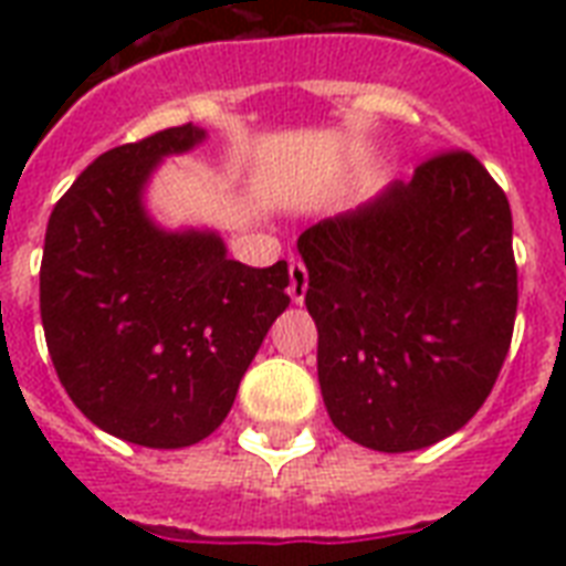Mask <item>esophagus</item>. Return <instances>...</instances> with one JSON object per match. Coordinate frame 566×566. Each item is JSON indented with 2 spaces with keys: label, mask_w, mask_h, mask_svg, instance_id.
<instances>
[{
  "label": "esophagus",
  "mask_w": 566,
  "mask_h": 566,
  "mask_svg": "<svg viewBox=\"0 0 566 566\" xmlns=\"http://www.w3.org/2000/svg\"><path fill=\"white\" fill-rule=\"evenodd\" d=\"M308 293V266L302 261H291V300L300 305Z\"/></svg>",
  "instance_id": "esophagus-1"
}]
</instances>
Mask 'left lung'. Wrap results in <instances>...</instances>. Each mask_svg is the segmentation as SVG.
Instances as JSON below:
<instances>
[{
  "label": "left lung",
  "mask_w": 566,
  "mask_h": 566,
  "mask_svg": "<svg viewBox=\"0 0 566 566\" xmlns=\"http://www.w3.org/2000/svg\"><path fill=\"white\" fill-rule=\"evenodd\" d=\"M511 229L505 190L475 155L449 149L302 231L319 390L346 438L411 452L482 408L517 317Z\"/></svg>",
  "instance_id": "left-lung-1"
}]
</instances>
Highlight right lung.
Wrapping results in <instances>:
<instances>
[{
	"mask_svg": "<svg viewBox=\"0 0 566 566\" xmlns=\"http://www.w3.org/2000/svg\"><path fill=\"white\" fill-rule=\"evenodd\" d=\"M176 126L99 155L52 208L40 261L49 358L75 408L137 447L181 449L231 411L240 378L287 308V261L247 266L211 231H161L140 193Z\"/></svg>",
	"mask_w": 566,
	"mask_h": 566,
	"instance_id": "add662e5",
	"label": "right lung"
}]
</instances>
